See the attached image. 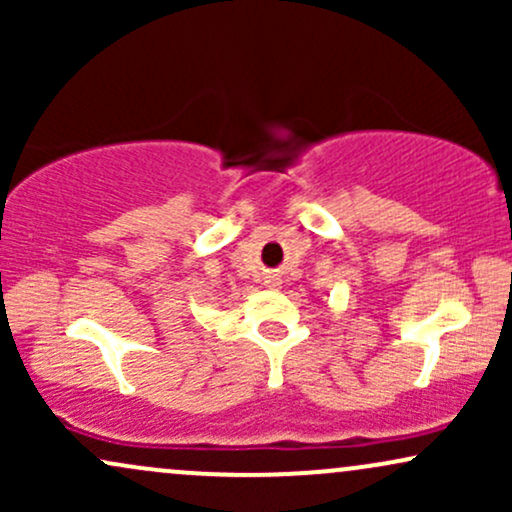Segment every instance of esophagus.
Masks as SVG:
<instances>
[{
  "label": "esophagus",
  "mask_w": 512,
  "mask_h": 512,
  "mask_svg": "<svg viewBox=\"0 0 512 512\" xmlns=\"http://www.w3.org/2000/svg\"><path fill=\"white\" fill-rule=\"evenodd\" d=\"M264 284H267L269 289H279L281 279H279V276H267V281H264Z\"/></svg>",
  "instance_id": "obj_1"
}]
</instances>
